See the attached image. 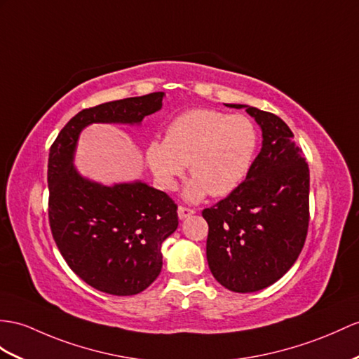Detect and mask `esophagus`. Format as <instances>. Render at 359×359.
Listing matches in <instances>:
<instances>
[{
  "label": "esophagus",
  "instance_id": "esophagus-1",
  "mask_svg": "<svg viewBox=\"0 0 359 359\" xmlns=\"http://www.w3.org/2000/svg\"><path fill=\"white\" fill-rule=\"evenodd\" d=\"M194 213H196V210H195V208H191V207L181 205V207L178 208V216H180V219H186V217L191 216Z\"/></svg>",
  "mask_w": 359,
  "mask_h": 359
}]
</instances>
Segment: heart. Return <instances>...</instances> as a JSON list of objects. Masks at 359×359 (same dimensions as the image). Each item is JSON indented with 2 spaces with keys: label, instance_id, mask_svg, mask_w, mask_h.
Segmentation results:
<instances>
[{
  "label": "heart",
  "instance_id": "b5f03b06",
  "mask_svg": "<svg viewBox=\"0 0 359 359\" xmlns=\"http://www.w3.org/2000/svg\"><path fill=\"white\" fill-rule=\"evenodd\" d=\"M257 149V130L245 116L196 108L173 117L164 142L147 146V163L163 189H173L186 170L194 180L186 190L191 201L225 196L238 187Z\"/></svg>",
  "mask_w": 359,
  "mask_h": 359
}]
</instances>
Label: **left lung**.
<instances>
[{"label":"left lung","instance_id":"1","mask_svg":"<svg viewBox=\"0 0 359 359\" xmlns=\"http://www.w3.org/2000/svg\"><path fill=\"white\" fill-rule=\"evenodd\" d=\"M226 107L247 108L262 128L264 146L245 181L203 210L207 262L226 290L256 292L283 277L303 250L309 226V165L292 130L276 114Z\"/></svg>","mask_w":359,"mask_h":359}]
</instances>
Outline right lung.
Returning a JSON list of instances; mask_svg holds the SVG:
<instances>
[{
  "instance_id": "1",
  "label": "right lung",
  "mask_w": 359,
  "mask_h": 359,
  "mask_svg": "<svg viewBox=\"0 0 359 359\" xmlns=\"http://www.w3.org/2000/svg\"><path fill=\"white\" fill-rule=\"evenodd\" d=\"M151 93L85 108L60 129L48 154V222L67 265L111 295H135L163 266L161 243L177 230L178 205L144 182L103 187L73 168L79 133L90 123H140L161 108Z\"/></svg>"
}]
</instances>
